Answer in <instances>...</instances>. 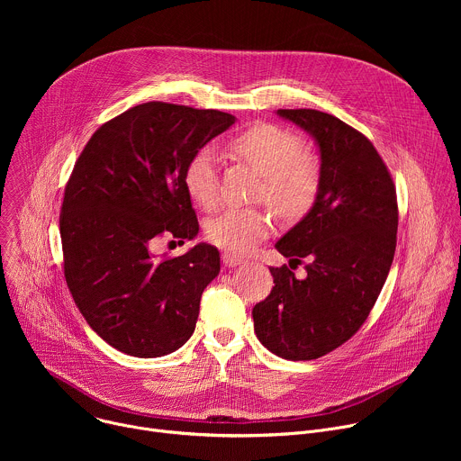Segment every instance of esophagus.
<instances>
[{
	"mask_svg": "<svg viewBox=\"0 0 461 461\" xmlns=\"http://www.w3.org/2000/svg\"><path fill=\"white\" fill-rule=\"evenodd\" d=\"M222 262L226 267H239V265H242L244 258L235 253H222Z\"/></svg>",
	"mask_w": 461,
	"mask_h": 461,
	"instance_id": "34e87169",
	"label": "esophagus"
}]
</instances>
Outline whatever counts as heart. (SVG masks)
Returning a JSON list of instances; mask_svg holds the SVG:
<instances>
[{
  "label": "heart",
  "mask_w": 461,
  "mask_h": 461,
  "mask_svg": "<svg viewBox=\"0 0 461 461\" xmlns=\"http://www.w3.org/2000/svg\"><path fill=\"white\" fill-rule=\"evenodd\" d=\"M240 162L262 175L257 199L267 201L283 217L297 219L315 203L321 187V164L304 151V142L294 131L257 123L230 144ZM184 185L191 199L204 210H213L221 199V178L213 148L196 151L184 167ZM272 217L258 208H228L206 222V237L235 253H248L272 233Z\"/></svg>",
  "instance_id": "heart-1"
}]
</instances>
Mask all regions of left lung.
<instances>
[{
  "instance_id": "8db88e82",
  "label": "left lung",
  "mask_w": 461,
  "mask_h": 461,
  "mask_svg": "<svg viewBox=\"0 0 461 461\" xmlns=\"http://www.w3.org/2000/svg\"><path fill=\"white\" fill-rule=\"evenodd\" d=\"M313 137L321 187L306 217L277 244L290 267L270 268L276 286L253 306L258 341L290 361L347 343L374 308L396 251L398 196L372 142L334 114L279 109ZM306 261L307 276L293 270Z\"/></svg>"
}]
</instances>
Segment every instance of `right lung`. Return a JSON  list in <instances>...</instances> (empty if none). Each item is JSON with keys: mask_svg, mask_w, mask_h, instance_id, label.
Segmentation results:
<instances>
[{"mask_svg": "<svg viewBox=\"0 0 461 461\" xmlns=\"http://www.w3.org/2000/svg\"><path fill=\"white\" fill-rule=\"evenodd\" d=\"M233 123L215 109L140 104L100 125L73 167L59 213L65 281L87 324L127 356L171 354L194 330L219 249L157 257L153 244L199 233L184 167Z\"/></svg>", "mask_w": 461, "mask_h": 461, "instance_id": "obj_1", "label": "right lung"}]
</instances>
